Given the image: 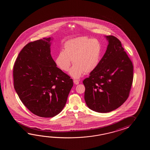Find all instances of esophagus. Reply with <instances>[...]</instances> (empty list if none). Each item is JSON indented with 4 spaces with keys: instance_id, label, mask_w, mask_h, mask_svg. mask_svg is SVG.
<instances>
[{
    "instance_id": "1",
    "label": "esophagus",
    "mask_w": 150,
    "mask_h": 150,
    "mask_svg": "<svg viewBox=\"0 0 150 150\" xmlns=\"http://www.w3.org/2000/svg\"><path fill=\"white\" fill-rule=\"evenodd\" d=\"M74 83L75 85H78V84H79V81L78 80H74Z\"/></svg>"
}]
</instances>
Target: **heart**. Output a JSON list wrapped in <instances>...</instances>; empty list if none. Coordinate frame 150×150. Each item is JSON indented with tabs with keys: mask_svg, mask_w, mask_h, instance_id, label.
I'll use <instances>...</instances> for the list:
<instances>
[{
	"mask_svg": "<svg viewBox=\"0 0 150 150\" xmlns=\"http://www.w3.org/2000/svg\"><path fill=\"white\" fill-rule=\"evenodd\" d=\"M102 47L98 40L87 37L72 38L64 44V50L58 54L56 63L62 70L69 71L75 79L79 78L84 73L88 74L98 66L101 56Z\"/></svg>",
	"mask_w": 150,
	"mask_h": 150,
	"instance_id": "b5f03b06",
	"label": "heart"
}]
</instances>
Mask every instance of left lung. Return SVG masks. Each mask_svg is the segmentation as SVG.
<instances>
[{
  "instance_id": "left-lung-1",
  "label": "left lung",
  "mask_w": 150,
  "mask_h": 150,
  "mask_svg": "<svg viewBox=\"0 0 150 150\" xmlns=\"http://www.w3.org/2000/svg\"><path fill=\"white\" fill-rule=\"evenodd\" d=\"M108 45L98 66L83 81L84 99L90 109L101 113L118 108L127 100L133 80V65L114 36H105Z\"/></svg>"
}]
</instances>
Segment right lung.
Returning a JSON list of instances; mask_svg holds the SVG:
<instances>
[{
	"label": "right lung",
	"mask_w": 150,
	"mask_h": 150,
	"mask_svg": "<svg viewBox=\"0 0 150 150\" xmlns=\"http://www.w3.org/2000/svg\"><path fill=\"white\" fill-rule=\"evenodd\" d=\"M54 38L32 42L20 51L13 67L14 87L23 105L34 114L52 117L64 108L73 80L51 57Z\"/></svg>",
	"instance_id": "1"
}]
</instances>
